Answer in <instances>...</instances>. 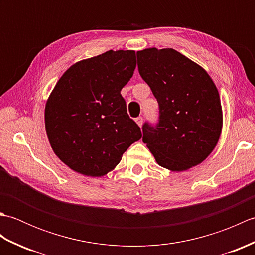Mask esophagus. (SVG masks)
I'll return each instance as SVG.
<instances>
[{
  "mask_svg": "<svg viewBox=\"0 0 255 255\" xmlns=\"http://www.w3.org/2000/svg\"><path fill=\"white\" fill-rule=\"evenodd\" d=\"M136 123L138 124L139 127H141L142 124H143V118L142 117H137L136 118Z\"/></svg>",
  "mask_w": 255,
  "mask_h": 255,
  "instance_id": "esophagus-1",
  "label": "esophagus"
}]
</instances>
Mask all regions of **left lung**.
<instances>
[{
	"instance_id": "1",
	"label": "left lung",
	"mask_w": 255,
	"mask_h": 255,
	"mask_svg": "<svg viewBox=\"0 0 255 255\" xmlns=\"http://www.w3.org/2000/svg\"><path fill=\"white\" fill-rule=\"evenodd\" d=\"M138 69L159 103V123L142 126V141L158 164L181 172L207 158L223 128L218 90L197 63L172 49L137 52Z\"/></svg>"
}]
</instances>
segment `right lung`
<instances>
[{"instance_id":"obj_1","label":"right lung","mask_w":255,"mask_h":255,"mask_svg":"<svg viewBox=\"0 0 255 255\" xmlns=\"http://www.w3.org/2000/svg\"><path fill=\"white\" fill-rule=\"evenodd\" d=\"M136 69L133 50L81 60L59 79L46 103L45 126L53 152L70 169L103 176L141 138L121 91Z\"/></svg>"}]
</instances>
